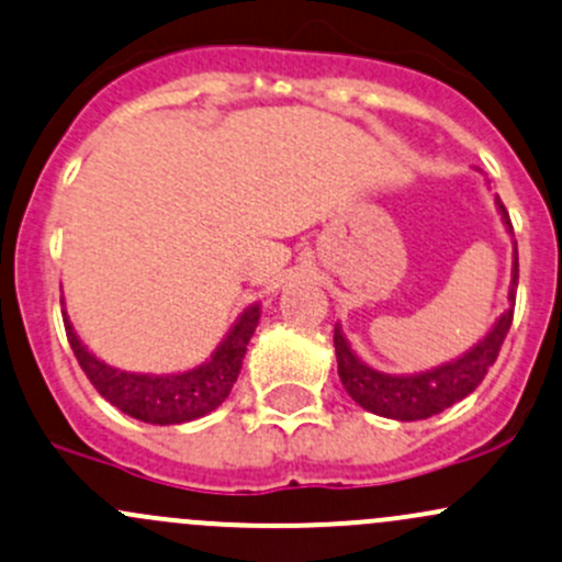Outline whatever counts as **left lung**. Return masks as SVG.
I'll return each mask as SVG.
<instances>
[{"label":"left lung","mask_w":562,"mask_h":562,"mask_svg":"<svg viewBox=\"0 0 562 562\" xmlns=\"http://www.w3.org/2000/svg\"><path fill=\"white\" fill-rule=\"evenodd\" d=\"M495 206L504 221L506 232L512 236V282L509 296H506V310L495 317L487 334L476 341L471 350L463 356L447 360V363L434 366L425 371H412V374H387V371L374 369L366 363L347 341L345 330L339 323L334 326V347H336V363H339V380L345 385L350 398L363 409L374 412L380 417L390 420L412 423L434 417L439 412L450 409L452 404L463 401L465 395L474 393L476 385L484 380L490 366L498 358L501 345L506 339V330L512 326V315H515V296H517V241L512 232V221L506 206L495 196Z\"/></svg>","instance_id":"8db88e82"}]
</instances>
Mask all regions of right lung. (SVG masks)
<instances>
[{
	"instance_id": "1",
	"label": "right lung",
	"mask_w": 562,
	"mask_h": 562,
	"mask_svg": "<svg viewBox=\"0 0 562 562\" xmlns=\"http://www.w3.org/2000/svg\"><path fill=\"white\" fill-rule=\"evenodd\" d=\"M258 321H261V304H250L241 310V315L204 363L186 371H172V374H145V371L117 369L93 356L88 345H82L64 310L67 339L91 385L123 415L150 425L191 423L215 412L232 393Z\"/></svg>"
}]
</instances>
